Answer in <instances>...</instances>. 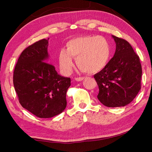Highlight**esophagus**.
<instances>
[{
    "label": "esophagus",
    "instance_id": "1",
    "mask_svg": "<svg viewBox=\"0 0 152 152\" xmlns=\"http://www.w3.org/2000/svg\"><path fill=\"white\" fill-rule=\"evenodd\" d=\"M84 79V77H79V78H75V80L77 82H80L82 80H83Z\"/></svg>",
    "mask_w": 152,
    "mask_h": 152
}]
</instances>
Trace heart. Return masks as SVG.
<instances>
[{
	"mask_svg": "<svg viewBox=\"0 0 152 152\" xmlns=\"http://www.w3.org/2000/svg\"><path fill=\"white\" fill-rule=\"evenodd\" d=\"M67 49H61L58 60L61 71L69 74L72 70V58L80 70L94 74L107 66L111 54V46L103 36H82L73 38L66 43Z\"/></svg>",
	"mask_w": 152,
	"mask_h": 152,
	"instance_id": "b5f03b06",
	"label": "heart"
}]
</instances>
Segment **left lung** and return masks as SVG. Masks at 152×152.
Listing matches in <instances>:
<instances>
[{
    "mask_svg": "<svg viewBox=\"0 0 152 152\" xmlns=\"http://www.w3.org/2000/svg\"><path fill=\"white\" fill-rule=\"evenodd\" d=\"M116 50L107 66L94 74L99 86L97 98L108 107H125L141 89L142 74L140 58L127 41L112 35Z\"/></svg>",
    "mask_w": 152,
    "mask_h": 152,
    "instance_id": "8db88e82",
    "label": "left lung"
}]
</instances>
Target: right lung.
Segmentation results:
<instances>
[{"label": "right lung", "instance_id": "right-lung-1", "mask_svg": "<svg viewBox=\"0 0 152 152\" xmlns=\"http://www.w3.org/2000/svg\"><path fill=\"white\" fill-rule=\"evenodd\" d=\"M48 40L42 39L24 50L13 74L20 104L39 118H51L64 111L66 92L71 85L70 78L58 74L48 63Z\"/></svg>", "mask_w": 152, "mask_h": 152}]
</instances>
